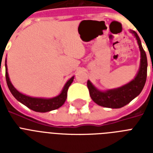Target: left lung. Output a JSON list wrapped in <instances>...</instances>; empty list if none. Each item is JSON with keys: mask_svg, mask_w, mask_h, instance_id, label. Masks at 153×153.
<instances>
[{"mask_svg": "<svg viewBox=\"0 0 153 153\" xmlns=\"http://www.w3.org/2000/svg\"><path fill=\"white\" fill-rule=\"evenodd\" d=\"M136 36L140 51V66L137 76L133 81L125 86L117 89L109 90L107 91H100L92 85L91 82L87 81V87L90 95L94 102L101 106L117 109L125 106L131 101L138 96L145 86L147 78V56L145 50L143 49L140 39L135 31H131Z\"/></svg>", "mask_w": 153, "mask_h": 153, "instance_id": "obj_1", "label": "left lung"}]
</instances>
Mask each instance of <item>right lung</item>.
<instances>
[{
	"instance_id": "obj_1",
	"label": "right lung",
	"mask_w": 153,
	"mask_h": 153,
	"mask_svg": "<svg viewBox=\"0 0 153 153\" xmlns=\"http://www.w3.org/2000/svg\"><path fill=\"white\" fill-rule=\"evenodd\" d=\"M5 79L9 91H10L12 94L14 96V98L16 100H18L22 104L26 105L27 108H29V109H32L34 111L45 113V112H48L58 109V108H59L64 104L65 101H66L67 97V91H68L69 86H71V84L72 83V82L74 80V77L70 79L67 81V83L65 84L64 87L62 89V92H61L59 95H58L57 97H55L53 98H49V99L32 98V97H29V96L25 95V94H23L20 93L19 91H16L14 88V86H13V84L11 83L10 80H9L8 72H7V67L5 68Z\"/></svg>"
}]
</instances>
